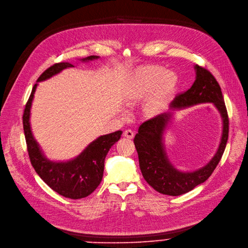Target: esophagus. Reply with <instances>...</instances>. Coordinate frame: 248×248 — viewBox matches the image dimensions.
I'll list each match as a JSON object with an SVG mask.
<instances>
[{
	"label": "esophagus",
	"mask_w": 248,
	"mask_h": 248,
	"mask_svg": "<svg viewBox=\"0 0 248 248\" xmlns=\"http://www.w3.org/2000/svg\"><path fill=\"white\" fill-rule=\"evenodd\" d=\"M124 136L128 138V139H133L135 137V133L132 130H125L124 132Z\"/></svg>",
	"instance_id": "obj_1"
}]
</instances>
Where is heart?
I'll use <instances>...</instances> for the list:
<instances>
[{
	"label": "heart",
	"mask_w": 248,
	"mask_h": 248,
	"mask_svg": "<svg viewBox=\"0 0 248 248\" xmlns=\"http://www.w3.org/2000/svg\"><path fill=\"white\" fill-rule=\"evenodd\" d=\"M176 85V76L170 71L164 72L160 67H146L140 69L134 76L133 83L127 92L128 103L143 100L149 95L144 109L148 114H157L166 105Z\"/></svg>",
	"instance_id": "1"
}]
</instances>
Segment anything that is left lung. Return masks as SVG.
Listing matches in <instances>:
<instances>
[{
    "label": "left lung",
    "instance_id": "1",
    "mask_svg": "<svg viewBox=\"0 0 248 248\" xmlns=\"http://www.w3.org/2000/svg\"><path fill=\"white\" fill-rule=\"evenodd\" d=\"M195 72L196 80L191 87L176 96L170 103L167 112L161 113L140 125L134 139L140 168L145 180L158 192L172 197L192 190L211 176L220 162L228 140L229 120L220 86L208 70L196 64ZM202 103H212L221 115L220 144L217 152L206 166L193 171H181L168 158L164 134L176 110Z\"/></svg>",
    "mask_w": 248,
    "mask_h": 248
}]
</instances>
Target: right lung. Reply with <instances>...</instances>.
Instances as JSON below:
<instances>
[{
  "mask_svg": "<svg viewBox=\"0 0 248 248\" xmlns=\"http://www.w3.org/2000/svg\"><path fill=\"white\" fill-rule=\"evenodd\" d=\"M97 56L81 59L88 62L98 60ZM75 67L72 62H59L46 70L32 88L23 114V128L30 162L36 173L46 184L59 195L73 200L88 197L97 188L103 177L104 161L109 149L121 139L122 131L98 137L75 158L68 161L48 159L34 139L30 125V111L38 82L46 81L60 74L62 70Z\"/></svg>",
  "mask_w": 248,
  "mask_h": 248,
  "instance_id": "1",
  "label": "right lung"
}]
</instances>
